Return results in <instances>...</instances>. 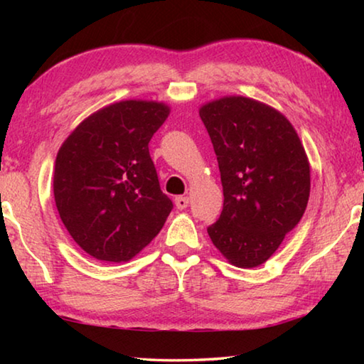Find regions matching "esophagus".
I'll list each match as a JSON object with an SVG mask.
<instances>
[{
  "mask_svg": "<svg viewBox=\"0 0 364 364\" xmlns=\"http://www.w3.org/2000/svg\"><path fill=\"white\" fill-rule=\"evenodd\" d=\"M188 204H189L188 197H175V205H176V208H180V210L186 208Z\"/></svg>",
  "mask_w": 364,
  "mask_h": 364,
  "instance_id": "obj_1",
  "label": "esophagus"
}]
</instances>
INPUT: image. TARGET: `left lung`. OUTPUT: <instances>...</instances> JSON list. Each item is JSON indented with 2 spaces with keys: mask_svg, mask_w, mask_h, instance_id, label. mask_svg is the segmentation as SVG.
Returning <instances> with one entry per match:
<instances>
[{
  "mask_svg": "<svg viewBox=\"0 0 364 364\" xmlns=\"http://www.w3.org/2000/svg\"><path fill=\"white\" fill-rule=\"evenodd\" d=\"M223 186V212L208 226L215 247L239 268L274 254L304 217L310 162L297 132L279 110L244 96L200 106Z\"/></svg>",
  "mask_w": 364,
  "mask_h": 364,
  "instance_id": "obj_1",
  "label": "left lung"
}]
</instances>
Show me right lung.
Returning a JSON list of instances; mask_svg holds the SVG:
<instances>
[{"mask_svg": "<svg viewBox=\"0 0 364 364\" xmlns=\"http://www.w3.org/2000/svg\"><path fill=\"white\" fill-rule=\"evenodd\" d=\"M168 115L165 102H114L60 146L53 175L59 217L96 260H132L167 221L173 204L160 191L149 141Z\"/></svg>", "mask_w": 364, "mask_h": 364, "instance_id": "add662e5", "label": "right lung"}]
</instances>
